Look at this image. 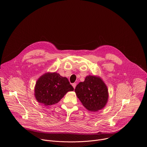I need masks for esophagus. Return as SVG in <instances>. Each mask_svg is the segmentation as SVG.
Segmentation results:
<instances>
[{
  "label": "esophagus",
  "mask_w": 147,
  "mask_h": 147,
  "mask_svg": "<svg viewBox=\"0 0 147 147\" xmlns=\"http://www.w3.org/2000/svg\"><path fill=\"white\" fill-rule=\"evenodd\" d=\"M76 85H77V84H76V83H73V84H72V86H73V87L74 88V89H75Z\"/></svg>",
  "instance_id": "1"
}]
</instances>
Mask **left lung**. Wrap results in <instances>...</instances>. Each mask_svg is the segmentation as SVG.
Returning a JSON list of instances; mask_svg holds the SVG:
<instances>
[{"instance_id": "obj_1", "label": "left lung", "mask_w": 147, "mask_h": 147, "mask_svg": "<svg viewBox=\"0 0 147 147\" xmlns=\"http://www.w3.org/2000/svg\"><path fill=\"white\" fill-rule=\"evenodd\" d=\"M74 90L83 106L89 111L100 110L107 102V88L99 77L87 76L84 82L76 86Z\"/></svg>"}]
</instances>
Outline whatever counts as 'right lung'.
<instances>
[{"label":"right lung","instance_id":"add662e5","mask_svg":"<svg viewBox=\"0 0 147 147\" xmlns=\"http://www.w3.org/2000/svg\"><path fill=\"white\" fill-rule=\"evenodd\" d=\"M73 90L67 78L57 73H48L36 82L34 95L39 103L47 106L57 103L67 92Z\"/></svg>","mask_w":147,"mask_h":147}]
</instances>
